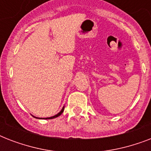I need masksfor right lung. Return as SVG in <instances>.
<instances>
[{"mask_svg": "<svg viewBox=\"0 0 151 151\" xmlns=\"http://www.w3.org/2000/svg\"><path fill=\"white\" fill-rule=\"evenodd\" d=\"M63 110H64V107L62 109V110L60 111V112L59 113V114H57L56 115H55V116H53V117H46L45 119H52V118H55V117H59V115H61L62 114V113L63 112Z\"/></svg>", "mask_w": 151, "mask_h": 151, "instance_id": "right-lung-1", "label": "right lung"}]
</instances>
